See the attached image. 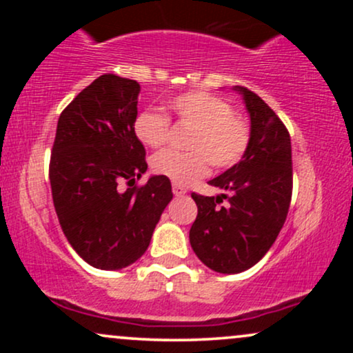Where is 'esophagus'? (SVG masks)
<instances>
[{
    "mask_svg": "<svg viewBox=\"0 0 353 353\" xmlns=\"http://www.w3.org/2000/svg\"><path fill=\"white\" fill-rule=\"evenodd\" d=\"M172 192L176 197H182L188 194V190H185V188H182V185H179V184H172Z\"/></svg>",
    "mask_w": 353,
    "mask_h": 353,
    "instance_id": "obj_1",
    "label": "esophagus"
}]
</instances>
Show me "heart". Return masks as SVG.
Listing matches in <instances>:
<instances>
[{"instance_id":"heart-1","label":"heart","mask_w":353,"mask_h":353,"mask_svg":"<svg viewBox=\"0 0 353 353\" xmlns=\"http://www.w3.org/2000/svg\"><path fill=\"white\" fill-rule=\"evenodd\" d=\"M174 119L190 131L185 137L188 152L163 151L152 157L157 176L174 184L189 185L209 171L232 168L242 159L250 141V129L242 116L232 111L225 99L205 91H189L168 103ZM134 134L148 148L157 149L169 136V119L159 112L143 111L134 119Z\"/></svg>"}]
</instances>
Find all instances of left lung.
Segmentation results:
<instances>
[{"instance_id":"left-lung-1","label":"left lung","mask_w":353,"mask_h":353,"mask_svg":"<svg viewBox=\"0 0 353 353\" xmlns=\"http://www.w3.org/2000/svg\"><path fill=\"white\" fill-rule=\"evenodd\" d=\"M250 117V141L242 159L210 185L216 197L192 192L197 217L190 247L219 274H239L257 264L281 232L292 197V148L287 128L257 94L234 86ZM226 199L224 206L218 204Z\"/></svg>"}]
</instances>
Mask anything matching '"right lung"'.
Returning <instances> with one entry per match:
<instances>
[{"instance_id":"add662e5","label":"right lung","mask_w":353,"mask_h":353,"mask_svg":"<svg viewBox=\"0 0 353 353\" xmlns=\"http://www.w3.org/2000/svg\"><path fill=\"white\" fill-rule=\"evenodd\" d=\"M139 91L134 79L99 76L68 104L56 128L50 163L56 214L72 249L101 270L134 264L172 199L168 177L131 185L148 171L132 128Z\"/></svg>"}]
</instances>
